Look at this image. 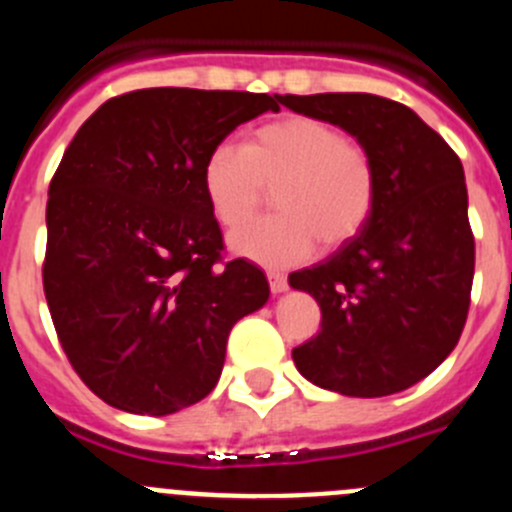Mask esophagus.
<instances>
[{
    "label": "esophagus",
    "mask_w": 512,
    "mask_h": 512,
    "mask_svg": "<svg viewBox=\"0 0 512 512\" xmlns=\"http://www.w3.org/2000/svg\"><path fill=\"white\" fill-rule=\"evenodd\" d=\"M267 280H270V290L272 295H280V292L287 290V277L282 272H267Z\"/></svg>",
    "instance_id": "34e87169"
}]
</instances>
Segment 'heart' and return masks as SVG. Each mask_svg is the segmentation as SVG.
Listing matches in <instances>:
<instances>
[{
  "mask_svg": "<svg viewBox=\"0 0 512 512\" xmlns=\"http://www.w3.org/2000/svg\"><path fill=\"white\" fill-rule=\"evenodd\" d=\"M202 190L227 230L245 225L272 190L277 215L232 235L230 247L260 265L287 267L307 260L317 242L335 250L367 225L377 172L370 152L342 137L335 124L285 114L255 127L245 147H212L202 165Z\"/></svg>",
  "mask_w": 512,
  "mask_h": 512,
  "instance_id": "obj_1",
  "label": "heart"
}]
</instances>
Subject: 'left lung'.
<instances>
[{
    "mask_svg": "<svg viewBox=\"0 0 512 512\" xmlns=\"http://www.w3.org/2000/svg\"><path fill=\"white\" fill-rule=\"evenodd\" d=\"M280 102L355 137L375 162L367 225L327 260L292 272L322 325L292 350L302 377L350 398H382L428 377L458 345L475 240L458 155L405 104L365 92L285 94Z\"/></svg>",
    "mask_w": 512,
    "mask_h": 512,
    "instance_id": "1",
    "label": "left lung"
}]
</instances>
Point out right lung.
I'll return each instance as SVG.
<instances>
[{
	"mask_svg": "<svg viewBox=\"0 0 512 512\" xmlns=\"http://www.w3.org/2000/svg\"><path fill=\"white\" fill-rule=\"evenodd\" d=\"M280 94L155 87L112 97L49 185L44 295L84 385L112 408L172 415L215 390L227 337L270 285L222 262L202 165Z\"/></svg>",
	"mask_w": 512,
	"mask_h": 512,
	"instance_id": "right-lung-1",
	"label": "right lung"
}]
</instances>
